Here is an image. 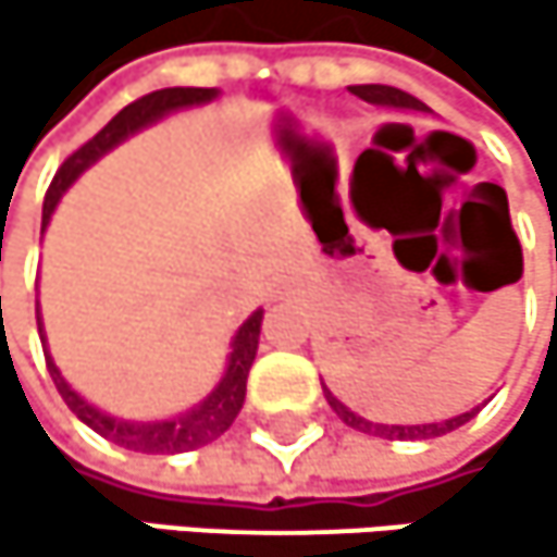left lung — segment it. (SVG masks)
Returning a JSON list of instances; mask_svg holds the SVG:
<instances>
[{"label":"left lung","mask_w":557,"mask_h":557,"mask_svg":"<svg viewBox=\"0 0 557 557\" xmlns=\"http://www.w3.org/2000/svg\"><path fill=\"white\" fill-rule=\"evenodd\" d=\"M354 96H360L363 102H374V106H387V110H428V106L421 99H414L411 92H404V89H394V86H381V83H368V86H350ZM327 400H331V408L337 411V418L354 428V431H363V434H374V437H437V434H447V431H455L461 428L465 421L474 418V411H465L451 421H441V424H374L368 418H360L354 414L347 404H341L327 387H324Z\"/></svg>","instance_id":"obj_1"}]
</instances>
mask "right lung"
<instances>
[{
    "label": "right lung",
    "mask_w": 557,
    "mask_h": 557,
    "mask_svg": "<svg viewBox=\"0 0 557 557\" xmlns=\"http://www.w3.org/2000/svg\"><path fill=\"white\" fill-rule=\"evenodd\" d=\"M216 99V89H197V86H173V89H157L136 102H129L126 110H120L110 123H106L86 146H79L76 153L59 166V173L49 183V194L42 203V226L52 220V210L59 203V197L66 194L73 186V180L92 166L102 153H110L113 146H120L126 136H133L136 129L149 126L163 120L173 110H186V106H200ZM260 324H263V310H253L244 327L237 331L230 344V357H226V371L220 377V384L197 404L189 408L186 414L166 418V421H123L113 418L92 404L86 397H79L66 377L59 374V368L52 363L49 350H46V363H49V374L55 391L62 394V400L70 404V411L89 424L96 434L110 437L120 447H129V451H143V455H176V451H194V447H203L210 441H216L233 421H237L240 408H244V397H247V374L253 368V357H257V344H260ZM39 337H42V324H39Z\"/></svg>",
    "instance_id": "1"
}]
</instances>
